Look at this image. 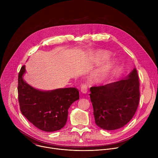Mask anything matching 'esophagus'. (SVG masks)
<instances>
[{
  "instance_id": "obj_1",
  "label": "esophagus",
  "mask_w": 158,
  "mask_h": 158,
  "mask_svg": "<svg viewBox=\"0 0 158 158\" xmlns=\"http://www.w3.org/2000/svg\"><path fill=\"white\" fill-rule=\"evenodd\" d=\"M81 91L83 94H86L87 92V86L85 84H82L81 85Z\"/></svg>"
}]
</instances>
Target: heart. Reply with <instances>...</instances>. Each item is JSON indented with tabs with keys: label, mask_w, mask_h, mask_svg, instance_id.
Here are the masks:
<instances>
[{
	"label": "heart",
	"mask_w": 158,
	"mask_h": 158,
	"mask_svg": "<svg viewBox=\"0 0 158 158\" xmlns=\"http://www.w3.org/2000/svg\"><path fill=\"white\" fill-rule=\"evenodd\" d=\"M93 56L96 63L101 64L109 57V54L104 51H97L93 53ZM114 65V62L112 60L106 61L94 73L93 80L96 82H99L104 79L108 74L110 73L112 67Z\"/></svg>",
	"instance_id": "heart-1"
}]
</instances>
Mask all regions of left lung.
<instances>
[{
  "mask_svg": "<svg viewBox=\"0 0 158 158\" xmlns=\"http://www.w3.org/2000/svg\"><path fill=\"white\" fill-rule=\"evenodd\" d=\"M95 123L105 130L124 126L133 118L139 101V81L134 68L123 79L90 88Z\"/></svg>",
  "mask_w": 158,
  "mask_h": 158,
  "instance_id": "left-lung-1",
  "label": "left lung"
}]
</instances>
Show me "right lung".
<instances>
[{"label": "right lung", "mask_w": 158, "mask_h": 158, "mask_svg": "<svg viewBox=\"0 0 158 158\" xmlns=\"http://www.w3.org/2000/svg\"><path fill=\"white\" fill-rule=\"evenodd\" d=\"M26 66H22L18 77V99L22 114L38 129L46 132L60 130L66 124L68 109L79 99L76 87L41 91L23 79Z\"/></svg>", "instance_id": "1"}]
</instances>
